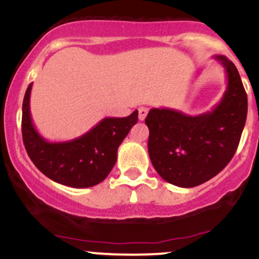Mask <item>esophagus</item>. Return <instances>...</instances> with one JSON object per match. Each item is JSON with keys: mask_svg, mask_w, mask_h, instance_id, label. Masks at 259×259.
Here are the masks:
<instances>
[{"mask_svg": "<svg viewBox=\"0 0 259 259\" xmlns=\"http://www.w3.org/2000/svg\"><path fill=\"white\" fill-rule=\"evenodd\" d=\"M148 113V108H146V107H140L138 108V118H140V121H143V119L146 118V116H147Z\"/></svg>", "mask_w": 259, "mask_h": 259, "instance_id": "obj_1", "label": "esophagus"}]
</instances>
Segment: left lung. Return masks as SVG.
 <instances>
[{
  "label": "left lung",
  "instance_id": "obj_1",
  "mask_svg": "<svg viewBox=\"0 0 259 259\" xmlns=\"http://www.w3.org/2000/svg\"><path fill=\"white\" fill-rule=\"evenodd\" d=\"M227 89L211 111L188 116L170 108H152L145 119L150 130L148 155L158 175L180 188H194L218 175L239 145L248 99L234 64L223 55Z\"/></svg>",
  "mask_w": 259,
  "mask_h": 259
}]
</instances>
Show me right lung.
Wrapping results in <instances>:
<instances>
[{
  "mask_svg": "<svg viewBox=\"0 0 259 259\" xmlns=\"http://www.w3.org/2000/svg\"><path fill=\"white\" fill-rule=\"evenodd\" d=\"M31 88L32 83L26 89L22 103V140L34 165L49 179L70 188H91L102 183L116 163L119 145L137 123L138 111L122 118H103L74 140L50 142L32 123Z\"/></svg>",
  "mask_w": 259,
  "mask_h": 259,
  "instance_id": "add662e5",
  "label": "right lung"
}]
</instances>
